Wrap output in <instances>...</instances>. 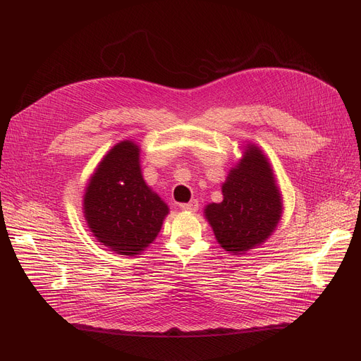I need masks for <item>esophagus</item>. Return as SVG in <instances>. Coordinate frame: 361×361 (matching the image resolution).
Returning <instances> with one entry per match:
<instances>
[{
  "instance_id": "1",
  "label": "esophagus",
  "mask_w": 361,
  "mask_h": 361,
  "mask_svg": "<svg viewBox=\"0 0 361 361\" xmlns=\"http://www.w3.org/2000/svg\"><path fill=\"white\" fill-rule=\"evenodd\" d=\"M180 208H181L183 211L196 212V211H197V208H199V203H197V200H196V199H193V200H190L189 203H180Z\"/></svg>"
}]
</instances>
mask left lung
<instances>
[{
  "label": "left lung",
  "instance_id": "left-lung-1",
  "mask_svg": "<svg viewBox=\"0 0 361 361\" xmlns=\"http://www.w3.org/2000/svg\"><path fill=\"white\" fill-rule=\"evenodd\" d=\"M223 202L211 203L205 215L215 238L231 254L261 245L276 228L281 199L273 172L258 147L250 146L223 184Z\"/></svg>",
  "mask_w": 361,
  "mask_h": 361
}]
</instances>
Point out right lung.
<instances>
[{"instance_id":"add662e5","label":"right lung","mask_w":361,"mask_h":361,"mask_svg":"<svg viewBox=\"0 0 361 361\" xmlns=\"http://www.w3.org/2000/svg\"><path fill=\"white\" fill-rule=\"evenodd\" d=\"M138 152L128 140L116 145L94 172L84 197L90 230L121 255L145 250L168 214V207L143 180Z\"/></svg>"}]
</instances>
